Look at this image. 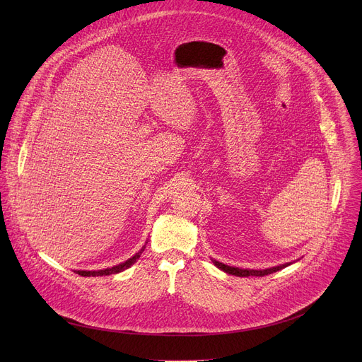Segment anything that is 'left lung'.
Instances as JSON below:
<instances>
[{"label":"left lung","instance_id":"8db88e82","mask_svg":"<svg viewBox=\"0 0 362 362\" xmlns=\"http://www.w3.org/2000/svg\"><path fill=\"white\" fill-rule=\"evenodd\" d=\"M212 262L215 264V267H218L223 272H226L229 275H235V276H265V275L278 272V271H281V269H284V268H286L292 264V262H289V264H284V265L268 268V269H240V268H235V267H228V265H225L222 262H218L215 259H212Z\"/></svg>","mask_w":362,"mask_h":362}]
</instances>
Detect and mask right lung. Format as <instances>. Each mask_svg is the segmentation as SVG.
Wrapping results in <instances>:
<instances>
[{
	"label": "right lung",
	"mask_w": 362,
	"mask_h": 362,
	"mask_svg": "<svg viewBox=\"0 0 362 362\" xmlns=\"http://www.w3.org/2000/svg\"><path fill=\"white\" fill-rule=\"evenodd\" d=\"M144 247L146 246H143L134 256H132L130 259H127L126 262H123V264H119V265H116V267H112V268H107V269H100V271H76V274H78V275H81V276H107V275H113V274H119V272H123L124 269H127V268H130L139 257H140V255L143 253V250H144Z\"/></svg>",
	"instance_id": "add662e5"
}]
</instances>
